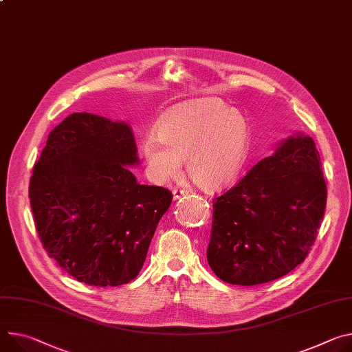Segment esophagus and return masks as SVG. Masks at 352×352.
Segmentation results:
<instances>
[{
    "instance_id": "1",
    "label": "esophagus",
    "mask_w": 352,
    "mask_h": 352,
    "mask_svg": "<svg viewBox=\"0 0 352 352\" xmlns=\"http://www.w3.org/2000/svg\"><path fill=\"white\" fill-rule=\"evenodd\" d=\"M188 192L185 189H179V188H177V189H174L173 190V195H174V201H177V199H179V198H182V197H185Z\"/></svg>"
}]
</instances>
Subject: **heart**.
<instances>
[{
  "mask_svg": "<svg viewBox=\"0 0 352 352\" xmlns=\"http://www.w3.org/2000/svg\"><path fill=\"white\" fill-rule=\"evenodd\" d=\"M251 140L250 124L237 109L217 98L177 105L157 124V136L142 142L150 178L164 184L181 174L208 192L228 186L240 173Z\"/></svg>",
  "mask_w": 352,
  "mask_h": 352,
  "instance_id": "b5f03b06",
  "label": "heart"
}]
</instances>
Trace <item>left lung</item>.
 Returning <instances> with one entry per match:
<instances>
[{"instance_id": "left-lung-1", "label": "left lung", "mask_w": 352, "mask_h": 352, "mask_svg": "<svg viewBox=\"0 0 352 352\" xmlns=\"http://www.w3.org/2000/svg\"><path fill=\"white\" fill-rule=\"evenodd\" d=\"M320 155L302 133L282 142L213 201L206 257L217 278L252 286L300 265L324 216Z\"/></svg>"}]
</instances>
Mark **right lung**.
<instances>
[{
	"label": "right lung",
	"instance_id": "right-lung-1",
	"mask_svg": "<svg viewBox=\"0 0 352 352\" xmlns=\"http://www.w3.org/2000/svg\"><path fill=\"white\" fill-rule=\"evenodd\" d=\"M129 124L72 113L50 132L29 182L43 248L61 270L94 286L135 279L173 194L140 185Z\"/></svg>",
	"mask_w": 352,
	"mask_h": 352
}]
</instances>
